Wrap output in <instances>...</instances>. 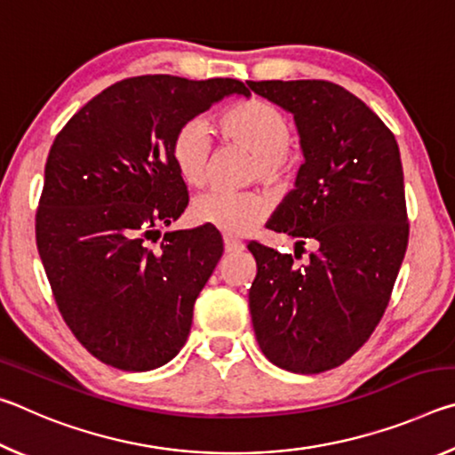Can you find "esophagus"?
<instances>
[{"label":"esophagus","mask_w":455,"mask_h":455,"mask_svg":"<svg viewBox=\"0 0 455 455\" xmlns=\"http://www.w3.org/2000/svg\"><path fill=\"white\" fill-rule=\"evenodd\" d=\"M225 251L227 252H241V251H244V244L241 241H236V238L225 236Z\"/></svg>","instance_id":"1"}]
</instances>
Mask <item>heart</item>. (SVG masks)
Masks as SVG:
<instances>
[{
    "label": "heart",
    "instance_id": "obj_1",
    "mask_svg": "<svg viewBox=\"0 0 455 455\" xmlns=\"http://www.w3.org/2000/svg\"><path fill=\"white\" fill-rule=\"evenodd\" d=\"M219 132L255 154L252 174L260 180L281 184L292 172L291 122L263 100H249L227 108L217 120ZM172 160L188 187H203L209 179L212 154L211 126L204 120L182 124L172 138ZM268 212V200L260 192H206L192 203V217L225 235H246Z\"/></svg>",
    "mask_w": 455,
    "mask_h": 455
}]
</instances>
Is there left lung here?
<instances>
[{
    "instance_id": "8db88e82",
    "label": "left lung",
    "mask_w": 455,
    "mask_h": 455,
    "mask_svg": "<svg viewBox=\"0 0 455 455\" xmlns=\"http://www.w3.org/2000/svg\"><path fill=\"white\" fill-rule=\"evenodd\" d=\"M295 118L305 156L267 228L317 251L297 267L259 243L249 309L260 351L291 373L347 361L381 321L403 263L410 225L395 136L341 86L325 80L249 82Z\"/></svg>"
}]
</instances>
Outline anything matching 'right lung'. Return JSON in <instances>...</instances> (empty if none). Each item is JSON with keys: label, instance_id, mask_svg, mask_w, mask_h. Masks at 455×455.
I'll return each instance as SVG.
<instances>
[{"label": "right lung", "instance_id": "right-lung-1", "mask_svg": "<svg viewBox=\"0 0 455 455\" xmlns=\"http://www.w3.org/2000/svg\"><path fill=\"white\" fill-rule=\"evenodd\" d=\"M233 94L251 92L233 78H128L92 98L52 144L37 251L61 317L106 365L150 371L187 343L225 249L206 225L154 244L188 204L171 146L182 124Z\"/></svg>", "mask_w": 455, "mask_h": 455}]
</instances>
